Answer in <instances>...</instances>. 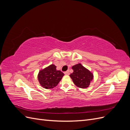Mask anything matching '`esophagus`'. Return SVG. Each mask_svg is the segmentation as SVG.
I'll use <instances>...</instances> for the list:
<instances>
[{
    "instance_id": "obj_1",
    "label": "esophagus",
    "mask_w": 130,
    "mask_h": 130,
    "mask_svg": "<svg viewBox=\"0 0 130 130\" xmlns=\"http://www.w3.org/2000/svg\"><path fill=\"white\" fill-rule=\"evenodd\" d=\"M70 73H69V70H67V71H66L64 72V74L65 75H69Z\"/></svg>"
}]
</instances>
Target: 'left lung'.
Here are the masks:
<instances>
[{"instance_id":"1","label":"left lung","mask_w":130,"mask_h":130,"mask_svg":"<svg viewBox=\"0 0 130 130\" xmlns=\"http://www.w3.org/2000/svg\"><path fill=\"white\" fill-rule=\"evenodd\" d=\"M72 69L74 72L69 76L74 84L79 88L88 87L93 79V74L80 63L73 66Z\"/></svg>"}]
</instances>
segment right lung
Masks as SVG:
<instances>
[{
    "label": "right lung",
    "mask_w": 130,
    "mask_h": 130,
    "mask_svg": "<svg viewBox=\"0 0 130 130\" xmlns=\"http://www.w3.org/2000/svg\"><path fill=\"white\" fill-rule=\"evenodd\" d=\"M64 75L60 70H56V66L51 64L39 72L38 80L43 88L51 89L56 87Z\"/></svg>",
    "instance_id": "add662e5"
}]
</instances>
